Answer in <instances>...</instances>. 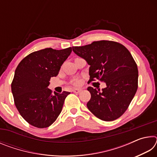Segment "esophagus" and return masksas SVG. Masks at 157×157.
<instances>
[{
    "mask_svg": "<svg viewBox=\"0 0 157 157\" xmlns=\"http://www.w3.org/2000/svg\"><path fill=\"white\" fill-rule=\"evenodd\" d=\"M81 91V89H73V92L75 93V94H78Z\"/></svg>",
    "mask_w": 157,
    "mask_h": 157,
    "instance_id": "obj_1",
    "label": "esophagus"
}]
</instances>
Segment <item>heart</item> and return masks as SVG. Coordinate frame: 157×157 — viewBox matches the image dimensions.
I'll list each match as a JSON object with an SVG mask.
<instances>
[{
	"mask_svg": "<svg viewBox=\"0 0 157 157\" xmlns=\"http://www.w3.org/2000/svg\"><path fill=\"white\" fill-rule=\"evenodd\" d=\"M75 84H78V82H75Z\"/></svg>",
	"mask_w": 157,
	"mask_h": 157,
	"instance_id": "b5f03b06",
	"label": "heart"
}]
</instances>
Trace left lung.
I'll return each instance as SVG.
<instances>
[{"mask_svg": "<svg viewBox=\"0 0 157 157\" xmlns=\"http://www.w3.org/2000/svg\"><path fill=\"white\" fill-rule=\"evenodd\" d=\"M72 48L90 65L89 82L97 79L107 85L101 91L87 88L91 95L86 105L89 110L105 121L118 118L127 109L138 89L139 72L131 53L123 45L111 41Z\"/></svg>", "mask_w": 157, "mask_h": 157, "instance_id": "obj_1", "label": "left lung"}]
</instances>
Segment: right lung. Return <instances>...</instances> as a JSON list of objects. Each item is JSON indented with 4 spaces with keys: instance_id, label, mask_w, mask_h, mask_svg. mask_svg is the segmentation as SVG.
Returning a JSON list of instances; mask_svg holds the SVG:
<instances>
[{
    "instance_id": "add662e5",
    "label": "right lung",
    "mask_w": 157,
    "mask_h": 157,
    "mask_svg": "<svg viewBox=\"0 0 157 157\" xmlns=\"http://www.w3.org/2000/svg\"><path fill=\"white\" fill-rule=\"evenodd\" d=\"M72 52L45 48L30 53L16 68L11 84L16 107L29 124L38 128L48 127L62 111L65 98L70 94L54 92L48 88L50 79L56 77L63 63Z\"/></svg>"
}]
</instances>
